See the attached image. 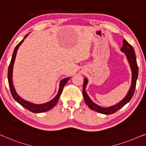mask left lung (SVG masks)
I'll return each mask as SVG.
<instances>
[{"instance_id": "obj_1", "label": "left lung", "mask_w": 146, "mask_h": 146, "mask_svg": "<svg viewBox=\"0 0 146 146\" xmlns=\"http://www.w3.org/2000/svg\"><path fill=\"white\" fill-rule=\"evenodd\" d=\"M122 51L125 53L126 56L128 61L129 62L130 66H131V71H132V82H131V86L130 87V89L129 92L127 94V96L123 100L121 101L119 104H117L115 106H113L110 108H104L102 107H100L98 106V105L95 104L92 101H91L89 98L87 96L86 91H85V87H86V85L87 84V79L86 78L84 79V82H83V98H84V100L85 104H86L91 110H92L95 111L99 112L100 113L106 114V115H110V114L114 113L117 111H118L119 109L125 106L126 104L131 100V99L133 97L134 92H135V86H136V81L137 79V76H138V66L137 64L136 57H135V54L134 49L131 44L128 43L125 39L123 40V46L121 48Z\"/></svg>"}]
</instances>
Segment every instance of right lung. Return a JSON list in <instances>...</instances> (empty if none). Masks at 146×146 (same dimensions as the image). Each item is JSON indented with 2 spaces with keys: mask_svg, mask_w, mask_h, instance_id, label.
I'll return each mask as SVG.
<instances>
[{
  "mask_svg": "<svg viewBox=\"0 0 146 146\" xmlns=\"http://www.w3.org/2000/svg\"><path fill=\"white\" fill-rule=\"evenodd\" d=\"M27 35H27L25 36L24 38H26ZM23 40H24V39L21 40V41L16 46V47H15L14 51H13L12 59H11V63H10V65L9 66V69H8V81H9V85L10 87V90H11V95H12L13 98L15 99V100L16 101V102H18L19 104L21 105L23 107H24L25 108H26L27 110H29L31 112L36 113H37L47 111L50 110V109L53 108V107L57 104L58 101H59L60 96H61V94L62 91H63V87L65 85L66 83H67L69 78L64 79L61 81V83H60L59 90V92L57 93V96H56L53 100L50 101L49 102L46 103V104L36 105V104H32V103H30L29 102H27V101H25L24 100H23L22 98H21L20 97L17 95V93L15 90L14 86H13V81H12V73H13V65H14V62H15V57H16V55H17V50H18L19 46H20L21 43L23 42Z\"/></svg>",
  "mask_w": 146,
  "mask_h": 146,
  "instance_id": "obj_1",
  "label": "right lung"
}]
</instances>
